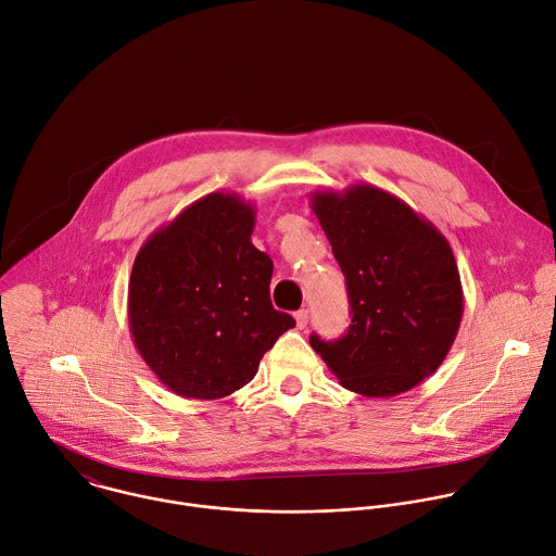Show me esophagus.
Returning <instances> with one entry per match:
<instances>
[{"instance_id":"obj_1","label":"esophagus","mask_w":556,"mask_h":556,"mask_svg":"<svg viewBox=\"0 0 556 556\" xmlns=\"http://www.w3.org/2000/svg\"><path fill=\"white\" fill-rule=\"evenodd\" d=\"M294 320H296V327H299V329H305V327H307V320H309V312H307V309H299V312L294 314Z\"/></svg>"}]
</instances>
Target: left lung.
<instances>
[{
  "mask_svg": "<svg viewBox=\"0 0 556 556\" xmlns=\"http://www.w3.org/2000/svg\"><path fill=\"white\" fill-rule=\"evenodd\" d=\"M349 290L351 325L340 340L309 344L338 382L364 397H395L430 378L460 320L463 286L445 236L404 201L357 182L312 194Z\"/></svg>",
  "mask_w": 556,
  "mask_h": 556,
  "instance_id": "obj_1",
  "label": "left lung"
}]
</instances>
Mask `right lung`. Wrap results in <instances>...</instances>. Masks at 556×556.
<instances>
[{"label": "right lung", "mask_w": 556, "mask_h": 556, "mask_svg": "<svg viewBox=\"0 0 556 556\" xmlns=\"http://www.w3.org/2000/svg\"><path fill=\"white\" fill-rule=\"evenodd\" d=\"M255 207L212 192L156 229L128 281L132 342L178 397L220 400L247 387L294 327L270 303L273 260L253 247Z\"/></svg>", "instance_id": "1"}]
</instances>
